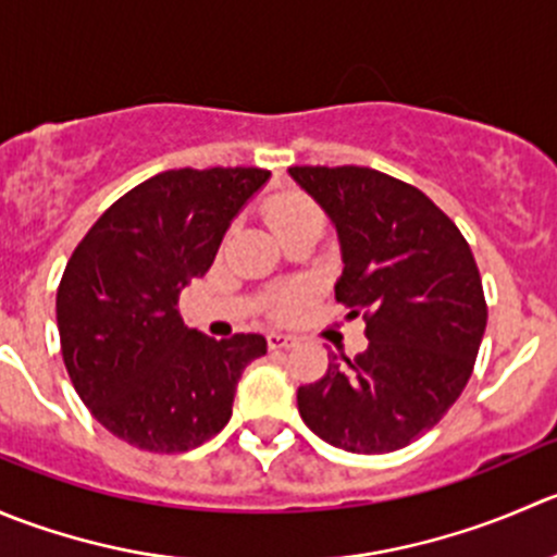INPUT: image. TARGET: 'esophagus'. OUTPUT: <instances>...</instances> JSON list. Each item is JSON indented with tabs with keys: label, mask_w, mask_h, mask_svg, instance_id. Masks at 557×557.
Segmentation results:
<instances>
[{
	"label": "esophagus",
	"mask_w": 557,
	"mask_h": 557,
	"mask_svg": "<svg viewBox=\"0 0 557 557\" xmlns=\"http://www.w3.org/2000/svg\"><path fill=\"white\" fill-rule=\"evenodd\" d=\"M289 346H295V338L286 333H268V349H289Z\"/></svg>",
	"instance_id": "esophagus-1"
}]
</instances>
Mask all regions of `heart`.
I'll list each match as a JSON object with an SVG mask.
<instances>
[{
  "label": "heart",
  "instance_id": "obj_1",
  "mask_svg": "<svg viewBox=\"0 0 557 557\" xmlns=\"http://www.w3.org/2000/svg\"><path fill=\"white\" fill-rule=\"evenodd\" d=\"M308 216H319V211L311 206V202L302 200V197H286V200L273 202V206L268 208V222H271L273 230H281L284 224L297 222V219H308Z\"/></svg>",
  "mask_w": 557,
  "mask_h": 557
}]
</instances>
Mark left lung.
<instances>
[{"mask_svg": "<svg viewBox=\"0 0 557 557\" xmlns=\"http://www.w3.org/2000/svg\"><path fill=\"white\" fill-rule=\"evenodd\" d=\"M341 244L335 300L366 319L368 349L333 355L297 411L322 442L384 455L431 431L460 398L487 306L476 262L453 219L420 189L371 168H289Z\"/></svg>", "mask_w": 557, "mask_h": 557, "instance_id": "obj_1", "label": "left lung"}]
</instances>
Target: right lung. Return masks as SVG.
<instances>
[{
    "mask_svg": "<svg viewBox=\"0 0 557 557\" xmlns=\"http://www.w3.org/2000/svg\"><path fill=\"white\" fill-rule=\"evenodd\" d=\"M268 178L260 168L159 173L115 200L70 257L57 292L64 366L94 420L121 442L186 453L233 417L240 373L268 341L197 333L178 297L206 276Z\"/></svg>",
    "mask_w": 557,
    "mask_h": 557,
    "instance_id": "obj_1",
    "label": "right lung"
}]
</instances>
